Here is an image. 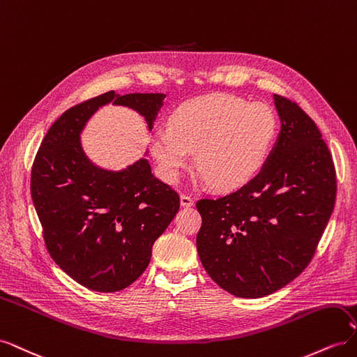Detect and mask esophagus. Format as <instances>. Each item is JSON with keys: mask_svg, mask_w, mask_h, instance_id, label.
Segmentation results:
<instances>
[{"mask_svg": "<svg viewBox=\"0 0 357 357\" xmlns=\"http://www.w3.org/2000/svg\"><path fill=\"white\" fill-rule=\"evenodd\" d=\"M180 204H181V207H192L193 199L189 195H181L180 197Z\"/></svg>", "mask_w": 357, "mask_h": 357, "instance_id": "obj_1", "label": "esophagus"}]
</instances>
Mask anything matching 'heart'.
I'll use <instances>...</instances> for the list:
<instances>
[{
    "mask_svg": "<svg viewBox=\"0 0 357 357\" xmlns=\"http://www.w3.org/2000/svg\"><path fill=\"white\" fill-rule=\"evenodd\" d=\"M271 107L226 93H211L180 104L150 137L162 178L177 183L192 162L204 181L222 190L244 186L265 164L277 135Z\"/></svg>",
    "mask_w": 357,
    "mask_h": 357,
    "instance_id": "b5f03b06",
    "label": "heart"
}]
</instances>
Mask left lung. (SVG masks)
<instances>
[{
    "instance_id": "8db88e82",
    "label": "left lung",
    "mask_w": 357,
    "mask_h": 357,
    "mask_svg": "<svg viewBox=\"0 0 357 357\" xmlns=\"http://www.w3.org/2000/svg\"><path fill=\"white\" fill-rule=\"evenodd\" d=\"M277 142L257 176L229 195L197 202L198 255L207 274L240 298H262L310 264L333 211L335 167L321 132L295 102L274 95Z\"/></svg>"
}]
</instances>
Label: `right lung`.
Returning <instances> with one entry per match:
<instances>
[{"mask_svg": "<svg viewBox=\"0 0 357 357\" xmlns=\"http://www.w3.org/2000/svg\"><path fill=\"white\" fill-rule=\"evenodd\" d=\"M165 93L114 91L73 107L50 126L31 171V197L53 261L79 284L119 291L142 275L152 247L180 208L177 192L152 174L146 156L122 169L93 164L82 146L107 104L137 112L152 131Z\"/></svg>", "mask_w": 357, "mask_h": 357, "instance_id": "obj_1", "label": "right lung"}]
</instances>
